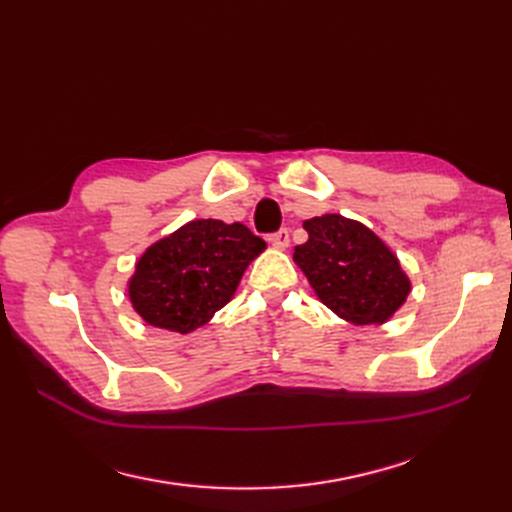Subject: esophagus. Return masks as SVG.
Instances as JSON below:
<instances>
[{
	"mask_svg": "<svg viewBox=\"0 0 512 512\" xmlns=\"http://www.w3.org/2000/svg\"><path fill=\"white\" fill-rule=\"evenodd\" d=\"M269 241H271L273 247H280V250H286L288 243H290L288 228H280L277 232H273V235H269Z\"/></svg>",
	"mask_w": 512,
	"mask_h": 512,
	"instance_id": "esophagus-1",
	"label": "esophagus"
}]
</instances>
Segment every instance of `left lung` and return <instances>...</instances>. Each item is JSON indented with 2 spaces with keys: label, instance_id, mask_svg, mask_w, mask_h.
<instances>
[{
  "label": "left lung",
  "instance_id": "1",
  "mask_svg": "<svg viewBox=\"0 0 512 512\" xmlns=\"http://www.w3.org/2000/svg\"><path fill=\"white\" fill-rule=\"evenodd\" d=\"M309 239L294 247L318 299L354 324H382L406 303L408 275L374 232L344 215L327 213L303 222Z\"/></svg>",
  "mask_w": 512,
  "mask_h": 512
}]
</instances>
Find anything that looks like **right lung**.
Returning <instances> with one entry per match:
<instances>
[{
	"instance_id": "1",
	"label": "right lung",
	"mask_w": 512,
	"mask_h": 512,
	"mask_svg": "<svg viewBox=\"0 0 512 512\" xmlns=\"http://www.w3.org/2000/svg\"><path fill=\"white\" fill-rule=\"evenodd\" d=\"M265 247L239 222L194 220L136 262L130 301L153 327L190 333L232 299L247 265Z\"/></svg>"
}]
</instances>
